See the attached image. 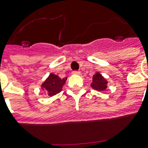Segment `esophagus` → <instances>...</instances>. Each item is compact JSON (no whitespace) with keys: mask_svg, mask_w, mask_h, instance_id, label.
<instances>
[{"mask_svg":"<svg viewBox=\"0 0 148 148\" xmlns=\"http://www.w3.org/2000/svg\"><path fill=\"white\" fill-rule=\"evenodd\" d=\"M73 74H77V75H79V74H81V71H73Z\"/></svg>","mask_w":148,"mask_h":148,"instance_id":"esophagus-1","label":"esophagus"}]
</instances>
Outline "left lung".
Wrapping results in <instances>:
<instances>
[{
    "label": "left lung",
    "instance_id": "8db88e82",
    "mask_svg": "<svg viewBox=\"0 0 148 148\" xmlns=\"http://www.w3.org/2000/svg\"><path fill=\"white\" fill-rule=\"evenodd\" d=\"M108 81L100 72H96L92 77V81L90 86L97 91H104L108 88Z\"/></svg>",
    "mask_w": 148,
    "mask_h": 148
}]
</instances>
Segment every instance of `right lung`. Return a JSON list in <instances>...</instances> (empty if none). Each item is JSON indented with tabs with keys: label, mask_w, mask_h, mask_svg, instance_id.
<instances>
[{
	"label": "right lung",
	"mask_w": 148,
	"mask_h": 148,
	"mask_svg": "<svg viewBox=\"0 0 148 148\" xmlns=\"http://www.w3.org/2000/svg\"><path fill=\"white\" fill-rule=\"evenodd\" d=\"M67 78H60L58 75L51 73L46 80L40 84V88L45 91V95L53 97L62 90L63 86L66 83Z\"/></svg>",
	"instance_id": "add662e5"
}]
</instances>
